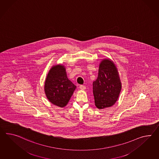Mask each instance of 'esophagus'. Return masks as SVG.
<instances>
[{"label":"esophagus","mask_w":159,"mask_h":159,"mask_svg":"<svg viewBox=\"0 0 159 159\" xmlns=\"http://www.w3.org/2000/svg\"><path fill=\"white\" fill-rule=\"evenodd\" d=\"M79 88H80V89H82V90H84V89H86V87L85 85H80Z\"/></svg>","instance_id":"obj_1"}]
</instances>
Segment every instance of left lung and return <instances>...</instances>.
Segmentation results:
<instances>
[{
	"label": "left lung",
	"mask_w": 159,
	"mask_h": 159,
	"mask_svg": "<svg viewBox=\"0 0 159 159\" xmlns=\"http://www.w3.org/2000/svg\"><path fill=\"white\" fill-rule=\"evenodd\" d=\"M122 84L118 69L110 59L105 58L99 64L98 76L93 82L95 105L99 109L110 107L118 100Z\"/></svg>",
	"instance_id": "8db88e82"
}]
</instances>
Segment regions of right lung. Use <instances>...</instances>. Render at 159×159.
Listing matches in <instances>:
<instances>
[{"label":"right lung","mask_w":159,"mask_h":159,"mask_svg":"<svg viewBox=\"0 0 159 159\" xmlns=\"http://www.w3.org/2000/svg\"><path fill=\"white\" fill-rule=\"evenodd\" d=\"M76 89V86L68 79L64 66L58 64L51 68L44 85L45 93L51 103L60 107H65Z\"/></svg>","instance_id":"obj_1"}]
</instances>
